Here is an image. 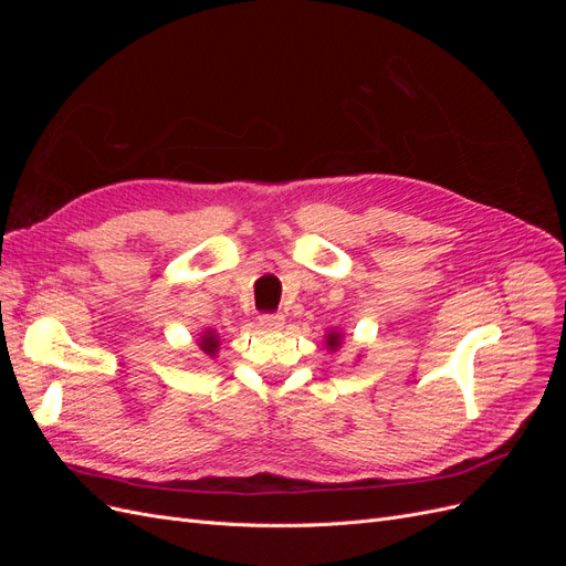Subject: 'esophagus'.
<instances>
[{
  "instance_id": "esophagus-1",
  "label": "esophagus",
  "mask_w": 566,
  "mask_h": 566,
  "mask_svg": "<svg viewBox=\"0 0 566 566\" xmlns=\"http://www.w3.org/2000/svg\"><path fill=\"white\" fill-rule=\"evenodd\" d=\"M283 323H285L283 314H262L260 316V325L264 331H281Z\"/></svg>"
}]
</instances>
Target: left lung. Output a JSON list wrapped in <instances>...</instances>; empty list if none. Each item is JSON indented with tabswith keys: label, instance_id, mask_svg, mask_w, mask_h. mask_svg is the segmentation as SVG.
<instances>
[{
	"label": "left lung",
	"instance_id": "left-lung-1",
	"mask_svg": "<svg viewBox=\"0 0 566 566\" xmlns=\"http://www.w3.org/2000/svg\"><path fill=\"white\" fill-rule=\"evenodd\" d=\"M325 342H328V347H331V349H335V347L339 345V335H337V333H331V335H328V339H325Z\"/></svg>",
	"mask_w": 566,
	"mask_h": 566
}]
</instances>
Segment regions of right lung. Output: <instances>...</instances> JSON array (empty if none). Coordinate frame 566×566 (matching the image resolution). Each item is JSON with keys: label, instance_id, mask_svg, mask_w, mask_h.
<instances>
[{"label": "right lung", "instance_id": "obj_1", "mask_svg": "<svg viewBox=\"0 0 566 566\" xmlns=\"http://www.w3.org/2000/svg\"><path fill=\"white\" fill-rule=\"evenodd\" d=\"M217 347H219L217 335H214V333H205L202 339H200V349H202L205 354H214Z\"/></svg>", "mask_w": 566, "mask_h": 566}]
</instances>
